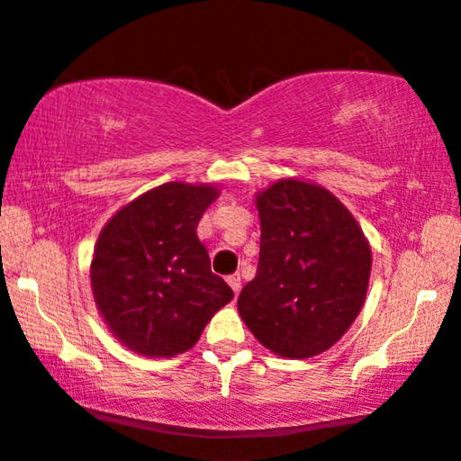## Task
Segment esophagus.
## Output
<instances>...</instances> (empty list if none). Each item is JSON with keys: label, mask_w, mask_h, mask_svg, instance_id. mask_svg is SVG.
Here are the masks:
<instances>
[{"label": "esophagus", "mask_w": 461, "mask_h": 461, "mask_svg": "<svg viewBox=\"0 0 461 461\" xmlns=\"http://www.w3.org/2000/svg\"><path fill=\"white\" fill-rule=\"evenodd\" d=\"M226 283L230 285V289L235 291V295L239 291H241V276H239V275H230L229 278H226Z\"/></svg>", "instance_id": "1"}]
</instances>
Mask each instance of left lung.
Returning <instances> with one entry per match:
<instances>
[{
	"mask_svg": "<svg viewBox=\"0 0 461 461\" xmlns=\"http://www.w3.org/2000/svg\"><path fill=\"white\" fill-rule=\"evenodd\" d=\"M259 262L239 295L247 329L276 356L313 357L341 339L362 310L372 251L349 210L299 178L258 193Z\"/></svg>",
	"mask_w": 461,
	"mask_h": 461,
	"instance_id": "left-lung-1",
	"label": "left lung"
}]
</instances>
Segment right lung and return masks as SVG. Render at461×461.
I'll use <instances>...</instances> for the list:
<instances>
[{
    "mask_svg": "<svg viewBox=\"0 0 461 461\" xmlns=\"http://www.w3.org/2000/svg\"><path fill=\"white\" fill-rule=\"evenodd\" d=\"M216 197L212 185H159L118 210L99 232L93 297L112 335L129 349L178 356L232 299L197 239L199 220Z\"/></svg>",
    "mask_w": 461,
    "mask_h": 461,
    "instance_id": "right-lung-1",
    "label": "right lung"
}]
</instances>
